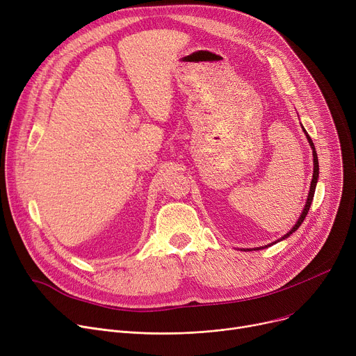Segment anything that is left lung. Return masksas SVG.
Segmentation results:
<instances>
[{
    "instance_id": "obj_1",
    "label": "left lung",
    "mask_w": 356,
    "mask_h": 356,
    "mask_svg": "<svg viewBox=\"0 0 356 356\" xmlns=\"http://www.w3.org/2000/svg\"><path fill=\"white\" fill-rule=\"evenodd\" d=\"M305 133H306V129H305ZM306 136H307V133H306ZM307 140H309V144L312 145V149H313V179H312V183H310V192H309L306 207H305V209H303L300 218H298V220H297L296 225L293 227V229H291L290 232H287L282 239L290 236V235H291L294 231H297L298 227H300L302 223H303V220H305V218H306V215H307V212H309V209H310V204H312V200H313V196H314V189H316L317 177H319V161H317V153H316V149H314V144H313V141H312V138H310L309 136H307ZM282 239H280V241H282ZM277 242H278V241H277ZM257 250H261V248H257Z\"/></svg>"
}]
</instances>
